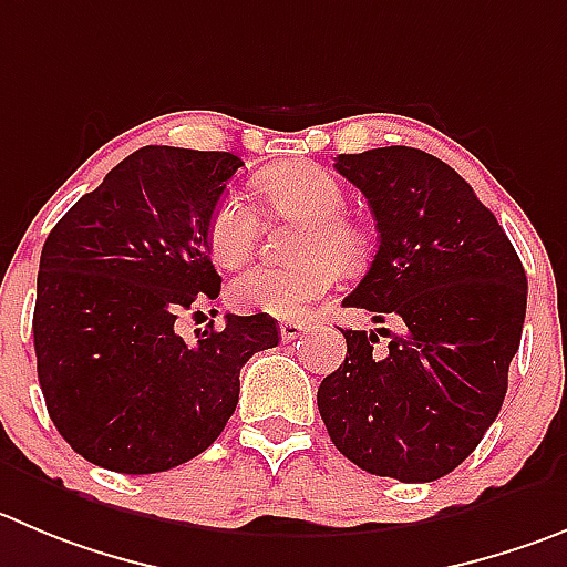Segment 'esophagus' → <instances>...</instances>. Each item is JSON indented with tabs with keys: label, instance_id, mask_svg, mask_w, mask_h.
Wrapping results in <instances>:
<instances>
[{
	"label": "esophagus",
	"instance_id": "34e87169",
	"mask_svg": "<svg viewBox=\"0 0 567 567\" xmlns=\"http://www.w3.org/2000/svg\"><path fill=\"white\" fill-rule=\"evenodd\" d=\"M305 330H308V327L301 324V321H282V324H279L282 341H293V338H299Z\"/></svg>",
	"mask_w": 567,
	"mask_h": 567
}]
</instances>
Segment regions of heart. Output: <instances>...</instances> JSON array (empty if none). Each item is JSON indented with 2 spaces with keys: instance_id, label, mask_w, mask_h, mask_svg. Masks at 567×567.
Here are the masks:
<instances>
[{
  "instance_id": "heart-1",
  "label": "heart",
  "mask_w": 567,
  "mask_h": 567,
  "mask_svg": "<svg viewBox=\"0 0 567 567\" xmlns=\"http://www.w3.org/2000/svg\"><path fill=\"white\" fill-rule=\"evenodd\" d=\"M266 206L277 215L308 220L296 243V266H257L229 285L237 310H259L274 319H308L316 301L338 285V266L355 271L367 262L369 237L343 215L347 193L332 173L313 162H288L257 182ZM259 220L240 195H224L206 226L212 259L224 268L243 266L257 243Z\"/></svg>"
}]
</instances>
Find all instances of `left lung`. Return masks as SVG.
I'll return each instance as SVG.
<instances>
[{
    "label": "left lung",
    "mask_w": 567,
    "mask_h": 567,
    "mask_svg": "<svg viewBox=\"0 0 567 567\" xmlns=\"http://www.w3.org/2000/svg\"><path fill=\"white\" fill-rule=\"evenodd\" d=\"M369 200L372 268L343 299L400 332L341 330L347 358L319 385L338 451L372 475L425 484L456 470L495 422L526 319V271L495 215L451 164L405 145L341 153Z\"/></svg>",
    "instance_id": "1"
}]
</instances>
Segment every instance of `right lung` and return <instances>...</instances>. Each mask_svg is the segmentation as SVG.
<instances>
[{
    "label": "right lung",
    "mask_w": 567,
    "mask_h": 567,
    "mask_svg": "<svg viewBox=\"0 0 567 567\" xmlns=\"http://www.w3.org/2000/svg\"><path fill=\"white\" fill-rule=\"evenodd\" d=\"M243 162L226 151L147 145L50 231L35 288L39 383L58 433L97 467L164 473L204 453L240 396V369L279 343L268 313L176 332L218 299L206 226Z\"/></svg>",
    "instance_id": "add662e5"
}]
</instances>
